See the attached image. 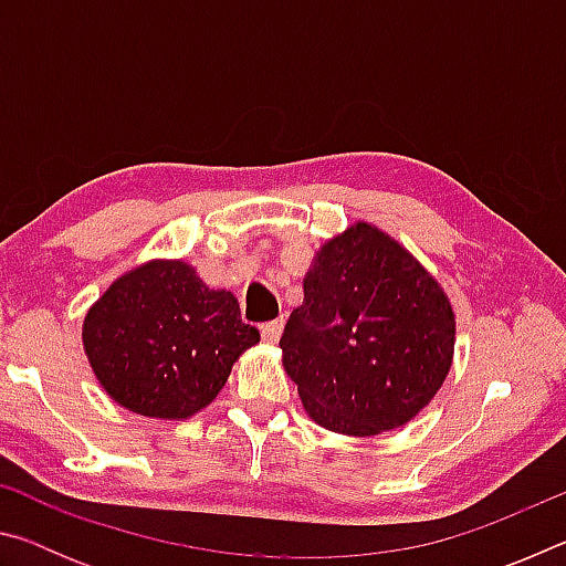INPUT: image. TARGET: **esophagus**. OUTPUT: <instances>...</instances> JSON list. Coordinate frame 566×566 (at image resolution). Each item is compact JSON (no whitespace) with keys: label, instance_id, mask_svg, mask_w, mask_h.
<instances>
[{"label":"esophagus","instance_id":"34e87169","mask_svg":"<svg viewBox=\"0 0 566 566\" xmlns=\"http://www.w3.org/2000/svg\"><path fill=\"white\" fill-rule=\"evenodd\" d=\"M282 327H284V319H272V322H266V324H262V339L266 342V344H276L280 342V337H282Z\"/></svg>","mask_w":566,"mask_h":566}]
</instances>
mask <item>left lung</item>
Listing matches in <instances>:
<instances>
[{
	"mask_svg": "<svg viewBox=\"0 0 566 566\" xmlns=\"http://www.w3.org/2000/svg\"><path fill=\"white\" fill-rule=\"evenodd\" d=\"M454 310L397 239L357 222L314 254L280 339L310 419L349 437L405 427L454 359Z\"/></svg>",
	"mask_w": 566,
	"mask_h": 566,
	"instance_id": "8db88e82",
	"label": "left lung"
}]
</instances>
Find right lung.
<instances>
[{
  "instance_id": "1",
  "label": "right lung",
  "mask_w": 566,
  "mask_h": 566,
  "mask_svg": "<svg viewBox=\"0 0 566 566\" xmlns=\"http://www.w3.org/2000/svg\"><path fill=\"white\" fill-rule=\"evenodd\" d=\"M260 329L232 292L209 290L181 260H151L109 284L82 324L94 377L119 407L151 419L205 409Z\"/></svg>"
}]
</instances>
